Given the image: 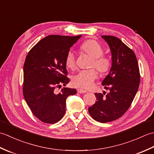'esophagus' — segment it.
<instances>
[{"instance_id":"obj_1","label":"esophagus","mask_w":154,"mask_h":154,"mask_svg":"<svg viewBox=\"0 0 154 154\" xmlns=\"http://www.w3.org/2000/svg\"><path fill=\"white\" fill-rule=\"evenodd\" d=\"M77 91L78 93H85L87 92L86 91H85V90H83L82 89H77Z\"/></svg>"}]
</instances>
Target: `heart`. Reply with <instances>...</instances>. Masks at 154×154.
I'll return each instance as SVG.
<instances>
[{
	"label": "heart",
	"mask_w": 154,
	"mask_h": 154,
	"mask_svg": "<svg viewBox=\"0 0 154 154\" xmlns=\"http://www.w3.org/2000/svg\"><path fill=\"white\" fill-rule=\"evenodd\" d=\"M80 51L87 54L92 57L89 67H94L101 75L106 74L110 69L111 61L107 55L103 54V48L99 42L94 40H88L80 45ZM65 64L68 69L74 70L75 68V60L74 54L68 52L65 60ZM98 78V73L94 69L80 71L72 77V85L74 87L88 89Z\"/></svg>",
	"instance_id": "1"
}]
</instances>
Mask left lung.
Returning a JSON list of instances; mask_svg holds the SVG:
<instances>
[{"instance_id":"obj_1","label":"left lung","mask_w":154,"mask_h":154,"mask_svg":"<svg viewBox=\"0 0 154 154\" xmlns=\"http://www.w3.org/2000/svg\"><path fill=\"white\" fill-rule=\"evenodd\" d=\"M101 37L109 44L112 54V67L102 83L109 93L106 96L104 91L94 93L97 100L89 108V112L94 120L106 123L119 119L129 109L138 89L140 75L132 50L116 37Z\"/></svg>"}]
</instances>
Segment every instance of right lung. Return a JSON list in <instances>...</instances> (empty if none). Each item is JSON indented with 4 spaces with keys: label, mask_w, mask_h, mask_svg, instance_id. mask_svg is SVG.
I'll use <instances>...</instances> for the list:
<instances>
[{
    "label": "right lung",
    "mask_w": 154,
    "mask_h": 154,
    "mask_svg": "<svg viewBox=\"0 0 154 154\" xmlns=\"http://www.w3.org/2000/svg\"><path fill=\"white\" fill-rule=\"evenodd\" d=\"M81 37L50 35L28 52L24 64L23 94L34 115L42 122L55 124L63 117L66 99L75 89L57 88L69 82L65 64L70 48Z\"/></svg>",
    "instance_id": "obj_1"
}]
</instances>
